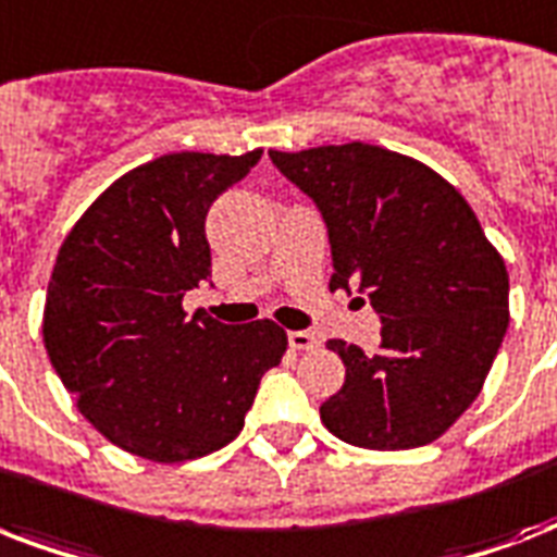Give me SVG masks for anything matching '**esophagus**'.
<instances>
[{
  "label": "esophagus",
  "mask_w": 557,
  "mask_h": 557,
  "mask_svg": "<svg viewBox=\"0 0 557 557\" xmlns=\"http://www.w3.org/2000/svg\"><path fill=\"white\" fill-rule=\"evenodd\" d=\"M288 347H292V349H314V347H318V338H314L312 332H304V330L288 332Z\"/></svg>",
  "instance_id": "1"
}]
</instances>
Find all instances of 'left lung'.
<instances>
[{
	"label": "left lung",
	"instance_id": "obj_1",
	"mask_svg": "<svg viewBox=\"0 0 557 557\" xmlns=\"http://www.w3.org/2000/svg\"><path fill=\"white\" fill-rule=\"evenodd\" d=\"M269 156L321 210L332 292L364 295L381 321L375 356L326 344L347 379L321 422L370 450L440 440L480 396L509 326L503 257L468 201L407 156L361 141Z\"/></svg>",
	"mask_w": 557,
	"mask_h": 557
}]
</instances>
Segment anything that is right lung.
<instances>
[{"label":"right lung","mask_w":557,"mask_h":557,"mask_svg":"<svg viewBox=\"0 0 557 557\" xmlns=\"http://www.w3.org/2000/svg\"><path fill=\"white\" fill-rule=\"evenodd\" d=\"M170 152L117 178L57 253L46 297L48 358L112 445L152 462L205 457L243 431L286 332L227 326L182 309L210 277L205 216L260 161Z\"/></svg>","instance_id":"1"}]
</instances>
